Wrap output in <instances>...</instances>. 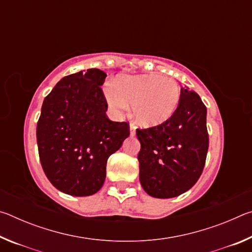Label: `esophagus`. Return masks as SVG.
<instances>
[{
    "mask_svg": "<svg viewBox=\"0 0 252 252\" xmlns=\"http://www.w3.org/2000/svg\"><path fill=\"white\" fill-rule=\"evenodd\" d=\"M130 134L131 135L135 134V126L133 125V123H131V125H130Z\"/></svg>",
    "mask_w": 252,
    "mask_h": 252,
    "instance_id": "obj_1",
    "label": "esophagus"
}]
</instances>
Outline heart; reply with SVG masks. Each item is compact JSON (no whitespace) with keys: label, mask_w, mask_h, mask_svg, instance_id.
I'll list each match as a JSON object with an SVG mask.
<instances>
[{"label":"heart","mask_w":252,"mask_h":252,"mask_svg":"<svg viewBox=\"0 0 252 252\" xmlns=\"http://www.w3.org/2000/svg\"><path fill=\"white\" fill-rule=\"evenodd\" d=\"M105 99L116 111L133 105V116L142 126L167 122L176 112L181 90L176 80L158 74L120 76L113 87H106Z\"/></svg>","instance_id":"1"}]
</instances>
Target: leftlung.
Instances as JSON below:
<instances>
[{
    "label": "left lung",
    "mask_w": 252,
    "mask_h": 252,
    "mask_svg": "<svg viewBox=\"0 0 252 252\" xmlns=\"http://www.w3.org/2000/svg\"><path fill=\"white\" fill-rule=\"evenodd\" d=\"M140 182L155 198H173L194 186L209 148L207 108L199 94L181 88L180 103L162 125L136 129Z\"/></svg>",
    "instance_id": "8db88e82"
}]
</instances>
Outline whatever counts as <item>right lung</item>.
<instances>
[{
	"instance_id": "obj_1",
	"label": "right lung",
	"mask_w": 252,
	"mask_h": 252,
	"mask_svg": "<svg viewBox=\"0 0 252 252\" xmlns=\"http://www.w3.org/2000/svg\"><path fill=\"white\" fill-rule=\"evenodd\" d=\"M105 78L99 69L66 75L42 104L36 126L41 165L50 182L70 195L97 192L109 157L130 135L129 123L111 121L105 114Z\"/></svg>"
}]
</instances>
